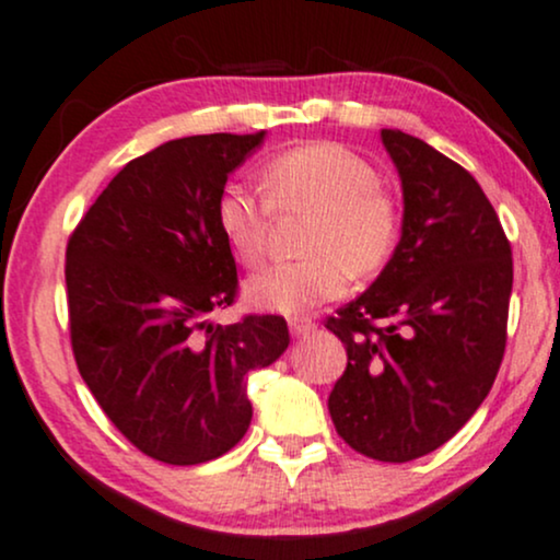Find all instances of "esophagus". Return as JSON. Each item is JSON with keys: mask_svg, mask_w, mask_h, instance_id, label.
<instances>
[{"mask_svg": "<svg viewBox=\"0 0 560 560\" xmlns=\"http://www.w3.org/2000/svg\"><path fill=\"white\" fill-rule=\"evenodd\" d=\"M289 328H292L294 336H310L315 331L313 318H292L289 320Z\"/></svg>", "mask_w": 560, "mask_h": 560, "instance_id": "34e87169", "label": "esophagus"}]
</instances>
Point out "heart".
<instances>
[{"instance_id":"1","label":"heart","mask_w":560,"mask_h":560,"mask_svg":"<svg viewBox=\"0 0 560 560\" xmlns=\"http://www.w3.org/2000/svg\"><path fill=\"white\" fill-rule=\"evenodd\" d=\"M258 192L229 182L215 198V229L242 266L266 258L273 213L310 211L305 260L276 262L247 281L253 305L298 315L336 300L349 273L370 279L394 255L399 213L378 172L345 145L307 143L268 159Z\"/></svg>"}]
</instances>
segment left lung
I'll return each mask as SVG.
<instances>
[{
    "label": "left lung",
    "mask_w": 560,
    "mask_h": 560,
    "mask_svg": "<svg viewBox=\"0 0 560 560\" xmlns=\"http://www.w3.org/2000/svg\"><path fill=\"white\" fill-rule=\"evenodd\" d=\"M381 138L401 177V240L368 292L326 320L347 349L328 412L354 451L401 464L459 433L493 388L514 260L472 174L401 130Z\"/></svg>",
    "instance_id": "8db88e82"
}]
</instances>
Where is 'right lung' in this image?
<instances>
[{
  "label": "right lung",
  "mask_w": 560,
  "mask_h": 560,
  "mask_svg": "<svg viewBox=\"0 0 560 560\" xmlns=\"http://www.w3.org/2000/svg\"><path fill=\"white\" fill-rule=\"evenodd\" d=\"M262 135H192L132 159L67 242L80 375L114 428L156 462L187 467L237 446L253 420L247 373L289 347L281 315L208 320L240 287L215 198Z\"/></svg>",
  "instance_id": "1"
}]
</instances>
